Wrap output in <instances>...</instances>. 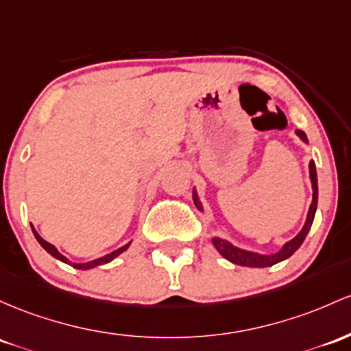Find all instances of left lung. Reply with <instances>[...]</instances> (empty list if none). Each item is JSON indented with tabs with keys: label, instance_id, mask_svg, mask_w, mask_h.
<instances>
[{
	"label": "left lung",
	"instance_id": "8db88e82",
	"mask_svg": "<svg viewBox=\"0 0 351 351\" xmlns=\"http://www.w3.org/2000/svg\"><path fill=\"white\" fill-rule=\"evenodd\" d=\"M296 134L300 136V140L308 143L306 134L303 133L302 130H296ZM308 167H310V180H311V188H313V199H311L310 210H308V215H306V221H305V225H303L302 232L296 234L293 240L287 241V243L282 246V250L276 253H273V255H261V253L241 250V248H238V246L230 243V241L223 240V238L213 237L211 238V241H213V246L218 250L219 255H221L223 258H226L228 261H232V263H234V265H241V267H252V268L273 267L275 263H280V261L287 260V258H290L291 255H293L296 250L302 246L308 232H310L311 223H313V218H315V211H317V203H318L317 168H315L313 161H310V165H308ZM193 202H195L196 208H198L199 211H203V206H202V203H199L198 195H196V190H193Z\"/></svg>",
	"mask_w": 351,
	"mask_h": 351
}]
</instances>
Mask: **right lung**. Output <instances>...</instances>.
<instances>
[{
	"instance_id": "1",
	"label": "right lung",
	"mask_w": 351,
	"mask_h": 351,
	"mask_svg": "<svg viewBox=\"0 0 351 351\" xmlns=\"http://www.w3.org/2000/svg\"><path fill=\"white\" fill-rule=\"evenodd\" d=\"M32 230H33V233H34V238H36L38 240V243H40L41 246H43V248L46 250V252L49 253V255L51 256H55L56 260H60V261H63V263H68V265H71L73 268H76V269H90V268H95V267H99V265H105V263H110L111 260H114V258H117L118 255H121L123 252H126V250H128V246L132 245V241H130V243H126L125 246H121V248H118V250H114V252H111V253H108V255H105V256H101V258H96V260H91V261H86V263H73V261H69L66 256H63L61 255L60 252H58V250L55 248V246H53L51 243H48V241L46 240H43V238L40 237V234H38V232L36 230H34V226L32 225Z\"/></svg>"
}]
</instances>
